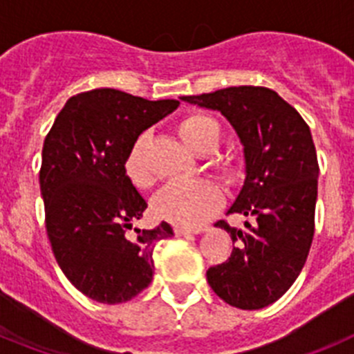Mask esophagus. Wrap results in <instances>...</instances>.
Instances as JSON below:
<instances>
[{"label":"esophagus","mask_w":354,"mask_h":354,"mask_svg":"<svg viewBox=\"0 0 354 354\" xmlns=\"http://www.w3.org/2000/svg\"><path fill=\"white\" fill-rule=\"evenodd\" d=\"M175 236H192V234H202L205 232V228H184V227H175L174 228Z\"/></svg>","instance_id":"obj_1"}]
</instances>
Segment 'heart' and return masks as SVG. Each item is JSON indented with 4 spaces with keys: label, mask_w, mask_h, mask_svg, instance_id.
I'll use <instances>...</instances> for the list:
<instances>
[{
    "label": "heart",
    "mask_w": 354,
    "mask_h": 354,
    "mask_svg": "<svg viewBox=\"0 0 354 354\" xmlns=\"http://www.w3.org/2000/svg\"><path fill=\"white\" fill-rule=\"evenodd\" d=\"M180 138L198 154H211L218 149L223 136L221 124L212 115L195 111L180 118ZM149 134L136 136L124 159L127 179L138 187H149L154 183V175L147 162ZM212 167L227 184H236L243 177L241 162L234 156H218L212 159ZM223 195L218 184L209 179L175 180L168 184L154 200V214L159 220L170 221L184 228H198L220 211Z\"/></svg>",
    "instance_id": "obj_1"
}]
</instances>
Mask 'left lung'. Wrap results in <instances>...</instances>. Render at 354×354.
Here are the masks:
<instances>
[{
	"instance_id": "8db88e82",
	"label": "left lung",
	"mask_w": 354,
	"mask_h": 354,
	"mask_svg": "<svg viewBox=\"0 0 354 354\" xmlns=\"http://www.w3.org/2000/svg\"><path fill=\"white\" fill-rule=\"evenodd\" d=\"M180 101L218 109L245 147L246 179L228 214L250 218L245 228L220 220L236 246L228 261L207 270L225 303L259 310L289 290L314 239L319 165L310 127L266 86H228Z\"/></svg>"
}]
</instances>
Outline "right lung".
Instances as JSON below:
<instances>
[{"label":"right lung","instance_id":"1","mask_svg":"<svg viewBox=\"0 0 354 354\" xmlns=\"http://www.w3.org/2000/svg\"><path fill=\"white\" fill-rule=\"evenodd\" d=\"M177 106L90 90L65 102L44 140L39 180L49 243L68 282L95 301H129L149 287L156 245L174 236L167 221L133 230L147 202L124 159L136 136Z\"/></svg>","mask_w":354,"mask_h":354}]
</instances>
